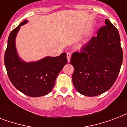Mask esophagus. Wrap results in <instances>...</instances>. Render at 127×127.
<instances>
[{"mask_svg": "<svg viewBox=\"0 0 127 127\" xmlns=\"http://www.w3.org/2000/svg\"><path fill=\"white\" fill-rule=\"evenodd\" d=\"M66 57H67L68 62L69 63L70 61V57H71V53H66Z\"/></svg>", "mask_w": 127, "mask_h": 127, "instance_id": "obj_1", "label": "esophagus"}]
</instances>
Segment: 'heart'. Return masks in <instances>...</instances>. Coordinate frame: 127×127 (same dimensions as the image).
Returning a JSON list of instances; mask_svg holds the SVG:
<instances>
[{
	"label": "heart",
	"mask_w": 127,
	"mask_h": 127,
	"mask_svg": "<svg viewBox=\"0 0 127 127\" xmlns=\"http://www.w3.org/2000/svg\"><path fill=\"white\" fill-rule=\"evenodd\" d=\"M86 43H87L86 41H85V42H84V45H86Z\"/></svg>",
	"instance_id": "heart-1"
}]
</instances>
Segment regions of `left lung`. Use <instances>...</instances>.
Masks as SVG:
<instances>
[{
  "label": "left lung",
  "instance_id": "8db88e82",
  "mask_svg": "<svg viewBox=\"0 0 127 127\" xmlns=\"http://www.w3.org/2000/svg\"><path fill=\"white\" fill-rule=\"evenodd\" d=\"M99 29L96 37L74 52L70 59L74 66L72 82L76 90L86 96H96L111 88L123 63V51L117 29L109 20Z\"/></svg>",
  "mask_w": 127,
  "mask_h": 127
}]
</instances>
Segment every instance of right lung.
<instances>
[{
  "label": "right lung",
  "mask_w": 127,
  "mask_h": 127,
  "mask_svg": "<svg viewBox=\"0 0 127 127\" xmlns=\"http://www.w3.org/2000/svg\"><path fill=\"white\" fill-rule=\"evenodd\" d=\"M27 23L26 20L23 21L9 35L4 64L9 79L17 90L28 96H43L51 92L58 74L67 63L66 54L35 62L24 61L17 53L16 37L21 26Z\"/></svg>",
  "instance_id": "1"
}]
</instances>
